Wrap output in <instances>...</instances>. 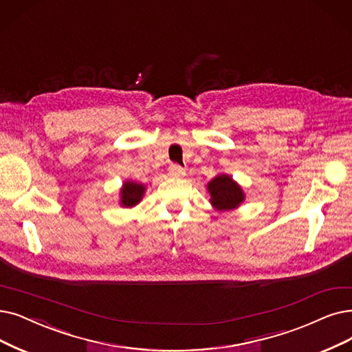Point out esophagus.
Here are the masks:
<instances>
[{
	"instance_id": "1",
	"label": "esophagus",
	"mask_w": 352,
	"mask_h": 352,
	"mask_svg": "<svg viewBox=\"0 0 352 352\" xmlns=\"http://www.w3.org/2000/svg\"><path fill=\"white\" fill-rule=\"evenodd\" d=\"M168 170H170V172L175 173V175H180V173H184V167L175 163V164H172L170 167H168Z\"/></svg>"
}]
</instances>
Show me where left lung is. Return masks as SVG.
<instances>
[{
	"label": "left lung",
	"mask_w": 352,
	"mask_h": 352,
	"mask_svg": "<svg viewBox=\"0 0 352 352\" xmlns=\"http://www.w3.org/2000/svg\"><path fill=\"white\" fill-rule=\"evenodd\" d=\"M210 202L219 210L234 209L244 201V193L235 182L227 176H217L208 184Z\"/></svg>",
	"instance_id": "1"
}]
</instances>
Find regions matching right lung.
I'll list each match as a JSON object with an SVG mask.
<instances>
[{
  "label": "right lung",
  "mask_w": 352,
  "mask_h": 352,
  "mask_svg": "<svg viewBox=\"0 0 352 352\" xmlns=\"http://www.w3.org/2000/svg\"><path fill=\"white\" fill-rule=\"evenodd\" d=\"M144 193V186L135 184V182H125L121 189V204L125 208H131L142 201Z\"/></svg>",
  "instance_id": "obj_1"
}]
</instances>
